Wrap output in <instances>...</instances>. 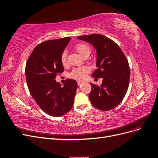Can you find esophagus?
Segmentation results:
<instances>
[{"label": "esophagus", "mask_w": 158, "mask_h": 158, "mask_svg": "<svg viewBox=\"0 0 158 158\" xmlns=\"http://www.w3.org/2000/svg\"><path fill=\"white\" fill-rule=\"evenodd\" d=\"M83 84V82H81V81H78V86H80V85H81Z\"/></svg>", "instance_id": "1"}]
</instances>
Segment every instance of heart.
Returning a JSON list of instances; mask_svg holds the SVG:
<instances>
[{
	"instance_id": "b5f03b06",
	"label": "heart",
	"mask_w": 158,
	"mask_h": 158,
	"mask_svg": "<svg viewBox=\"0 0 158 158\" xmlns=\"http://www.w3.org/2000/svg\"><path fill=\"white\" fill-rule=\"evenodd\" d=\"M75 49L78 53L83 57L86 55L89 56L91 52L90 47L88 45L84 44H78L75 47ZM60 61L61 63L63 65H66L67 64V53H66V52L64 51L62 53L60 56ZM88 73L89 69L86 67L76 69L73 70V72L70 73V77L78 80H82L86 77Z\"/></svg>"
}]
</instances>
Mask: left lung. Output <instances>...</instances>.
Here are the masks:
<instances>
[{"label": "left lung", "instance_id": "obj_1", "mask_svg": "<svg viewBox=\"0 0 158 158\" xmlns=\"http://www.w3.org/2000/svg\"><path fill=\"white\" fill-rule=\"evenodd\" d=\"M78 39L92 44L96 50L97 69L92 77L103 78L100 85L90 83L91 103L102 111L114 109L125 98L130 80V69L125 54L115 42L101 34L79 36Z\"/></svg>", "mask_w": 158, "mask_h": 158}]
</instances>
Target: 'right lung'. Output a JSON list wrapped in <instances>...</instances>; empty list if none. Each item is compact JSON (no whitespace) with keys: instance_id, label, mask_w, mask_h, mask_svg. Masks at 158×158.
I'll return each mask as SVG.
<instances>
[{"instance_id":"right-lung-1","label":"right lung","mask_w":158,"mask_h":158,"mask_svg":"<svg viewBox=\"0 0 158 158\" xmlns=\"http://www.w3.org/2000/svg\"><path fill=\"white\" fill-rule=\"evenodd\" d=\"M71 38L46 41L37 45L26 66L28 89L40 107L52 117L63 116L73 108L78 84L67 79L63 87L55 80L64 71L60 56Z\"/></svg>"}]
</instances>
